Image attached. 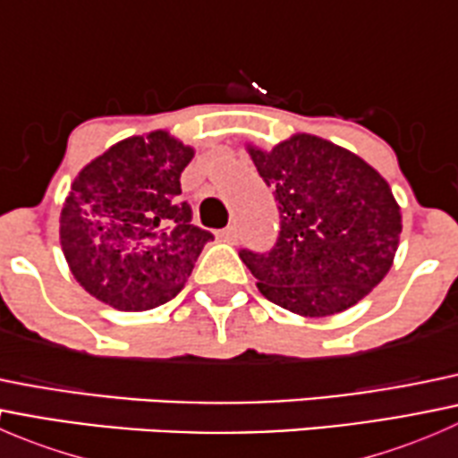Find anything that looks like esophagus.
Here are the masks:
<instances>
[{
  "instance_id": "34e87169",
  "label": "esophagus",
  "mask_w": 458,
  "mask_h": 458,
  "mask_svg": "<svg viewBox=\"0 0 458 458\" xmlns=\"http://www.w3.org/2000/svg\"><path fill=\"white\" fill-rule=\"evenodd\" d=\"M219 239L225 243H237V228H234V225H228V228L221 230Z\"/></svg>"
}]
</instances>
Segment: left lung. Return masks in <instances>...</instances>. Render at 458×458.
I'll return each instance as SVG.
<instances>
[{"instance_id":"obj_1","label":"left lung","mask_w":458,"mask_h":458,"mask_svg":"<svg viewBox=\"0 0 458 458\" xmlns=\"http://www.w3.org/2000/svg\"><path fill=\"white\" fill-rule=\"evenodd\" d=\"M248 152L281 212L267 255L242 250L259 293L301 317L336 315L370 294L390 272L403 228L386 179L354 152L308 132Z\"/></svg>"}]
</instances>
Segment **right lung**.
<instances>
[{"instance_id": "add662e5", "label": "right lung", "mask_w": 458, "mask_h": 458, "mask_svg": "<svg viewBox=\"0 0 458 458\" xmlns=\"http://www.w3.org/2000/svg\"><path fill=\"white\" fill-rule=\"evenodd\" d=\"M195 157L168 131L110 146L80 170L59 216V242L77 284L122 312L152 310L182 293L208 230L182 201Z\"/></svg>"}]
</instances>
